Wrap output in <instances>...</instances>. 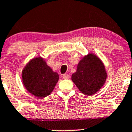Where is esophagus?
I'll return each instance as SVG.
<instances>
[{
  "label": "esophagus",
  "instance_id": "1",
  "mask_svg": "<svg viewBox=\"0 0 132 132\" xmlns=\"http://www.w3.org/2000/svg\"><path fill=\"white\" fill-rule=\"evenodd\" d=\"M62 78L63 79H69L70 78V75L68 74H64L62 75Z\"/></svg>",
  "mask_w": 132,
  "mask_h": 132
}]
</instances>
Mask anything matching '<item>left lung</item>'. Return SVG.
Here are the masks:
<instances>
[{
    "label": "left lung",
    "mask_w": 132,
    "mask_h": 132,
    "mask_svg": "<svg viewBox=\"0 0 132 132\" xmlns=\"http://www.w3.org/2000/svg\"><path fill=\"white\" fill-rule=\"evenodd\" d=\"M107 73L102 61L94 54H89L78 63L71 80L78 89L86 95L96 93L104 84Z\"/></svg>",
    "instance_id": "left-lung-1"
}]
</instances>
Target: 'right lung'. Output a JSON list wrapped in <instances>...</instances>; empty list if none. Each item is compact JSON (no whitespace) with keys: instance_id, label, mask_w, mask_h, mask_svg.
<instances>
[{"instance_id":"obj_1","label":"right lung","mask_w":132,"mask_h":132,"mask_svg":"<svg viewBox=\"0 0 132 132\" xmlns=\"http://www.w3.org/2000/svg\"><path fill=\"white\" fill-rule=\"evenodd\" d=\"M59 80L43 58L33 59L22 71V80L25 88L38 98H44L52 93Z\"/></svg>"}]
</instances>
